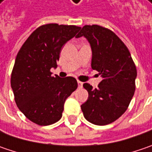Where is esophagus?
Wrapping results in <instances>:
<instances>
[{
	"mask_svg": "<svg viewBox=\"0 0 152 152\" xmlns=\"http://www.w3.org/2000/svg\"><path fill=\"white\" fill-rule=\"evenodd\" d=\"M77 84H78V88H82L83 85V83L80 82V81H77Z\"/></svg>",
	"mask_w": 152,
	"mask_h": 152,
	"instance_id": "obj_1",
	"label": "esophagus"
}]
</instances>
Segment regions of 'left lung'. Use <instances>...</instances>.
<instances>
[{"instance_id":"left-lung-1","label":"left lung","mask_w":152,"mask_h":152,"mask_svg":"<svg viewBox=\"0 0 152 152\" xmlns=\"http://www.w3.org/2000/svg\"><path fill=\"white\" fill-rule=\"evenodd\" d=\"M85 37L92 49V69L103 80L98 88L83 87L88 98L81 105L84 117L95 125L115 122L127 110L135 91L137 69L126 45L113 31L93 24L85 25L76 38Z\"/></svg>"}]
</instances>
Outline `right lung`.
<instances>
[{
    "instance_id": "right-lung-1",
    "label": "right lung",
    "mask_w": 152,
    "mask_h": 152,
    "mask_svg": "<svg viewBox=\"0 0 152 152\" xmlns=\"http://www.w3.org/2000/svg\"><path fill=\"white\" fill-rule=\"evenodd\" d=\"M81 27L48 23L38 27L17 54L11 87L20 111L40 126H48L62 117L66 99L76 88L72 76H52L63 46Z\"/></svg>"
}]
</instances>
